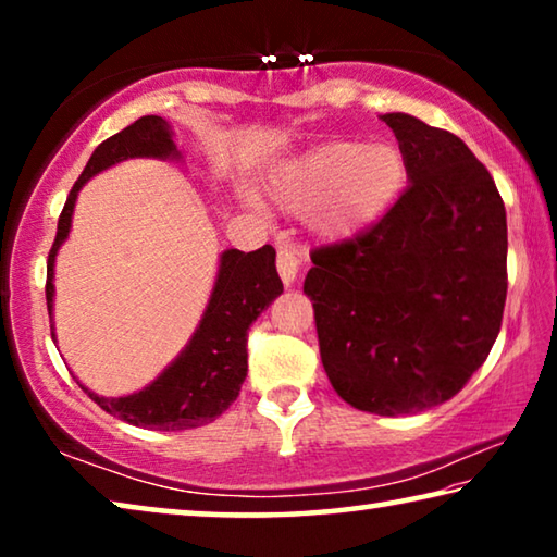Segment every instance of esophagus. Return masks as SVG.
<instances>
[{"mask_svg": "<svg viewBox=\"0 0 557 557\" xmlns=\"http://www.w3.org/2000/svg\"><path fill=\"white\" fill-rule=\"evenodd\" d=\"M299 268H301L299 252L292 248V245H282V248L277 250V272L287 287L295 285Z\"/></svg>", "mask_w": 557, "mask_h": 557, "instance_id": "1", "label": "esophagus"}]
</instances>
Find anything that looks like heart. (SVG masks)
I'll return each mask as SVG.
<instances>
[{"instance_id": "b5f03b06", "label": "heart", "mask_w": 557, "mask_h": 557, "mask_svg": "<svg viewBox=\"0 0 557 557\" xmlns=\"http://www.w3.org/2000/svg\"><path fill=\"white\" fill-rule=\"evenodd\" d=\"M405 184L408 159L398 145L336 139L282 162L268 188L282 209H305L322 238L344 240L383 219Z\"/></svg>"}]
</instances>
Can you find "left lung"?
Masks as SVG:
<instances>
[{
  "label": "left lung",
  "instance_id": "8db88e82",
  "mask_svg": "<svg viewBox=\"0 0 557 557\" xmlns=\"http://www.w3.org/2000/svg\"><path fill=\"white\" fill-rule=\"evenodd\" d=\"M381 120L410 184L369 231L312 252L305 295L334 391L393 418L449 400L486 361L508 238L494 178L457 135L405 112Z\"/></svg>",
  "mask_w": 557,
  "mask_h": 557
}]
</instances>
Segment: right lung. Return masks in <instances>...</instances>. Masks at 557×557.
I'll use <instances>...</instances> for the list:
<instances>
[{
	"instance_id": "obj_1",
	"label": "right lung",
	"mask_w": 557,
	"mask_h": 557,
	"mask_svg": "<svg viewBox=\"0 0 557 557\" xmlns=\"http://www.w3.org/2000/svg\"><path fill=\"white\" fill-rule=\"evenodd\" d=\"M152 157V159H182L174 145V132L166 120L145 115L132 122L117 135L98 145L88 159L86 169L73 184L69 199L61 211L59 231L46 265V307L53 329V265L63 240L71 233L75 199L83 184L106 169L125 159ZM282 295V280L275 268V248L262 245L252 252L223 250L219 275L206 305V312L188 338L184 351L178 354L157 379L143 391L106 398L81 385L102 410L137 428L149 430H191L213 422L228 405L238 398L240 385L248 375V329L270 307V301Z\"/></svg>"
}]
</instances>
